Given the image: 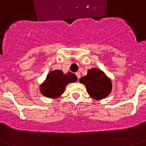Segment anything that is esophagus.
<instances>
[{
	"instance_id": "34e87169",
	"label": "esophagus",
	"mask_w": 146,
	"mask_h": 146,
	"mask_svg": "<svg viewBox=\"0 0 146 146\" xmlns=\"http://www.w3.org/2000/svg\"><path fill=\"white\" fill-rule=\"evenodd\" d=\"M76 75H77V78H78V80L80 79V73L79 72H76Z\"/></svg>"
}]
</instances>
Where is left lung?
Masks as SVG:
<instances>
[{
    "label": "left lung",
    "mask_w": 146,
    "mask_h": 146,
    "mask_svg": "<svg viewBox=\"0 0 146 146\" xmlns=\"http://www.w3.org/2000/svg\"><path fill=\"white\" fill-rule=\"evenodd\" d=\"M80 82L86 86L88 94L94 99H104L111 92V80L99 69L88 71L87 75L81 77Z\"/></svg>",
    "instance_id": "left-lung-1"
}]
</instances>
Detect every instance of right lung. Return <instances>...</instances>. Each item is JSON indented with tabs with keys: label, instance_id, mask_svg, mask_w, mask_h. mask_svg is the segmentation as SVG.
Here are the masks:
<instances>
[{
	"label": "right lung",
	"instance_id": "add662e5",
	"mask_svg": "<svg viewBox=\"0 0 146 146\" xmlns=\"http://www.w3.org/2000/svg\"><path fill=\"white\" fill-rule=\"evenodd\" d=\"M77 80V76L73 73L68 72L64 74L62 71L54 70L47 76L45 82L40 86V91L47 97L58 98L64 93L67 84Z\"/></svg>",
	"mask_w": 146,
	"mask_h": 146
}]
</instances>
